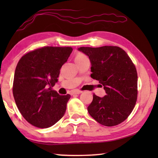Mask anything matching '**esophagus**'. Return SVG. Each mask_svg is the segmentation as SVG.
Instances as JSON below:
<instances>
[{
    "instance_id": "obj_1",
    "label": "esophagus",
    "mask_w": 158,
    "mask_h": 158,
    "mask_svg": "<svg viewBox=\"0 0 158 158\" xmlns=\"http://www.w3.org/2000/svg\"><path fill=\"white\" fill-rule=\"evenodd\" d=\"M82 93V91L81 90H77V89H76V90H73V91L71 93V95H75V94H81Z\"/></svg>"
}]
</instances>
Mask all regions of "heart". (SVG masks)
Listing matches in <instances>:
<instances>
[{"mask_svg": "<svg viewBox=\"0 0 158 158\" xmlns=\"http://www.w3.org/2000/svg\"><path fill=\"white\" fill-rule=\"evenodd\" d=\"M85 56L83 55V54H78V55H77L76 57H75V59H81V58H83V57H85Z\"/></svg>", "mask_w": 158, "mask_h": 158, "instance_id": "obj_1", "label": "heart"}]
</instances>
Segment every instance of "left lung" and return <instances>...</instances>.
<instances>
[{
    "mask_svg": "<svg viewBox=\"0 0 158 158\" xmlns=\"http://www.w3.org/2000/svg\"><path fill=\"white\" fill-rule=\"evenodd\" d=\"M77 50L88 56L91 64L90 77L98 81L106 92L101 98L94 95L88 113L104 126L121 124L131 113L137 101V73L135 64L118 47H83Z\"/></svg>",
    "mask_w": 158,
    "mask_h": 158,
    "instance_id": "1",
    "label": "left lung"
}]
</instances>
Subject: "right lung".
Instances as JSON below:
<instances>
[{
  "label": "right lung",
  "mask_w": 158,
  "mask_h": 158,
  "mask_svg": "<svg viewBox=\"0 0 158 158\" xmlns=\"http://www.w3.org/2000/svg\"><path fill=\"white\" fill-rule=\"evenodd\" d=\"M72 51L69 47H44L26 54L17 64L13 94L21 115L33 126L48 128L65 113L70 95L60 96L52 88Z\"/></svg>",
  "instance_id": "1"
}]
</instances>
